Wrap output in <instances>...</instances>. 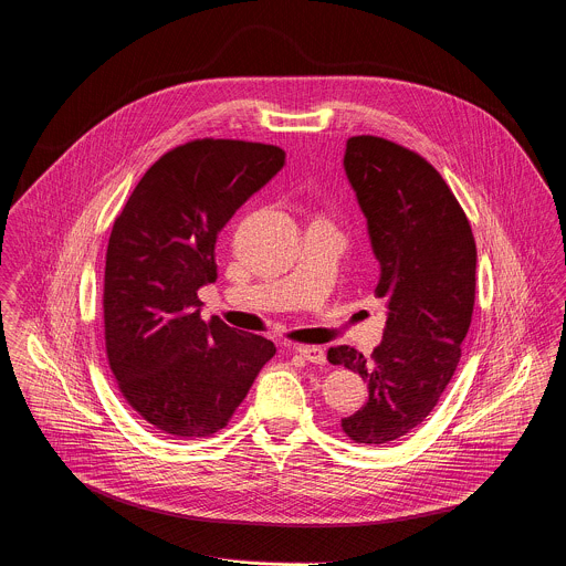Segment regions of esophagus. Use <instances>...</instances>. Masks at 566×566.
Returning <instances> with one entry per match:
<instances>
[{
  "mask_svg": "<svg viewBox=\"0 0 566 566\" xmlns=\"http://www.w3.org/2000/svg\"><path fill=\"white\" fill-rule=\"evenodd\" d=\"M293 348H295V353H300L306 361H313V364H324V361H326V355H324V348H322V346L295 344Z\"/></svg>",
  "mask_w": 566,
  "mask_h": 566,
  "instance_id": "obj_1",
  "label": "esophagus"
}]
</instances>
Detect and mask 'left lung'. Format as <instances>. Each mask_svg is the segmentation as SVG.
<instances>
[{"label": "left lung", "mask_w": 566, "mask_h": 566, "mask_svg": "<svg viewBox=\"0 0 566 566\" xmlns=\"http://www.w3.org/2000/svg\"><path fill=\"white\" fill-rule=\"evenodd\" d=\"M346 177L368 222L389 308L366 359L350 346L326 357L359 373L368 402L342 420L357 444L405 438L438 405L462 355L475 304V240L442 175L416 150L375 135L346 142Z\"/></svg>", "instance_id": "1"}]
</instances>
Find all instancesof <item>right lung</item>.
Returning a JSON list of instances; mask_svg holds the SVG:
<instances>
[{
  "instance_id": "add662e5",
  "label": "right lung",
  "mask_w": 566,
  "mask_h": 566,
  "mask_svg": "<svg viewBox=\"0 0 566 566\" xmlns=\"http://www.w3.org/2000/svg\"><path fill=\"white\" fill-rule=\"evenodd\" d=\"M273 144L193 139L164 153L115 218L104 271V339L126 405L157 433L207 438L229 424L275 344L200 315L216 242L284 166Z\"/></svg>"
}]
</instances>
